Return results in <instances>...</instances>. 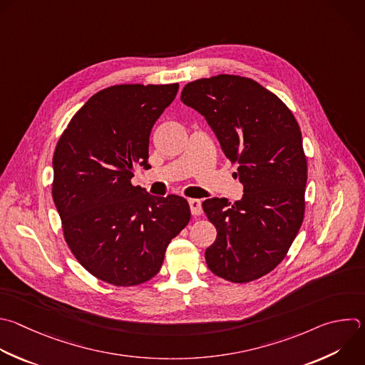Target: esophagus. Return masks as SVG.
I'll return each mask as SVG.
<instances>
[{
	"label": "esophagus",
	"instance_id": "34e87169",
	"mask_svg": "<svg viewBox=\"0 0 365 365\" xmlns=\"http://www.w3.org/2000/svg\"><path fill=\"white\" fill-rule=\"evenodd\" d=\"M189 206H190L192 215L197 216V215L202 213V202H200V199H189Z\"/></svg>",
	"mask_w": 365,
	"mask_h": 365
}]
</instances>
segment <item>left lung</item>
<instances>
[{
    "label": "left lung",
    "instance_id": "8db88e82",
    "mask_svg": "<svg viewBox=\"0 0 365 365\" xmlns=\"http://www.w3.org/2000/svg\"><path fill=\"white\" fill-rule=\"evenodd\" d=\"M180 100L206 118L244 185L233 205L226 197L202 203L217 232L206 264L230 282L258 279L285 258L304 220L307 159L299 126L274 93L247 77L192 81Z\"/></svg>",
    "mask_w": 365,
    "mask_h": 365
}]
</instances>
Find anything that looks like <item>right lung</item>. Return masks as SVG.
I'll list each match as a JSON object with an SVG mask.
<instances>
[{"mask_svg": "<svg viewBox=\"0 0 365 365\" xmlns=\"http://www.w3.org/2000/svg\"><path fill=\"white\" fill-rule=\"evenodd\" d=\"M179 84H120L94 96L73 115L53 156V199L68 248L96 278L115 287L152 279L170 240L189 223L178 195L153 196L132 185L149 169L153 125Z\"/></svg>", "mask_w": 365, "mask_h": 365, "instance_id": "obj_1", "label": "right lung"}]
</instances>
